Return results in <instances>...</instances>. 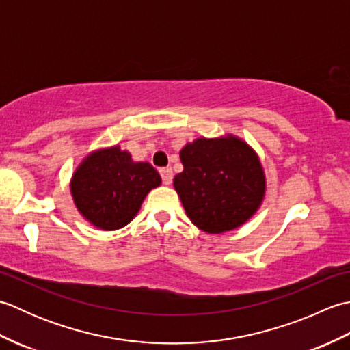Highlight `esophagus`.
Returning <instances> with one entry per match:
<instances>
[{"mask_svg": "<svg viewBox=\"0 0 350 350\" xmlns=\"http://www.w3.org/2000/svg\"><path fill=\"white\" fill-rule=\"evenodd\" d=\"M159 174L162 177L163 185H170L171 182H173V171H171V168H161Z\"/></svg>", "mask_w": 350, "mask_h": 350, "instance_id": "1", "label": "esophagus"}]
</instances>
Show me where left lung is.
<instances>
[{"mask_svg": "<svg viewBox=\"0 0 350 350\" xmlns=\"http://www.w3.org/2000/svg\"><path fill=\"white\" fill-rule=\"evenodd\" d=\"M183 171L174 177L185 212L206 233H224L256 213L265 174L254 150L236 137L198 138L180 150Z\"/></svg>", "mask_w": 350, "mask_h": 350, "instance_id": "left-lung-1", "label": "left lung"}]
</instances>
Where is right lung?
Segmentation results:
<instances>
[{
  "instance_id": "1",
  "label": "right lung",
  "mask_w": 350,
  "mask_h": 350,
  "mask_svg": "<svg viewBox=\"0 0 350 350\" xmlns=\"http://www.w3.org/2000/svg\"><path fill=\"white\" fill-rule=\"evenodd\" d=\"M159 185L161 176L150 163L133 162L114 146L87 156L73 173L70 191L85 219L102 230H117L129 224Z\"/></svg>"
}]
</instances>
